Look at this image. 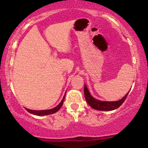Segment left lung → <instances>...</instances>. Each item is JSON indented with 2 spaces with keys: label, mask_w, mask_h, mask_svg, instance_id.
Listing matches in <instances>:
<instances>
[{
  "label": "left lung",
  "mask_w": 148,
  "mask_h": 148,
  "mask_svg": "<svg viewBox=\"0 0 148 148\" xmlns=\"http://www.w3.org/2000/svg\"><path fill=\"white\" fill-rule=\"evenodd\" d=\"M128 93L122 99H121L119 101H116V102H102V101L97 100V99L92 97L91 96L90 93H89V90L87 89L86 86L84 85V97L86 102L89 104V105L91 107L97 110H100V111H111V110H116L118 107H120L126 99Z\"/></svg>",
  "instance_id": "left-lung-1"
}]
</instances>
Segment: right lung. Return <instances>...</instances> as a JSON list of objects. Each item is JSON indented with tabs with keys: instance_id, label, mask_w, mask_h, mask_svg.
I'll return each instance as SVG.
<instances>
[{
	"instance_id": "1",
	"label": "right lung",
	"mask_w": 148,
	"mask_h": 148,
	"mask_svg": "<svg viewBox=\"0 0 148 148\" xmlns=\"http://www.w3.org/2000/svg\"><path fill=\"white\" fill-rule=\"evenodd\" d=\"M64 97H64L63 99L62 100V102H60V104L57 106V107H54V108L51 109V110H28V109H26V110H27L28 112H30L31 114H35V115H38V116H43V115H48V114H53V113L56 112L59 109L62 107V106L63 105V103H64Z\"/></svg>"
}]
</instances>
